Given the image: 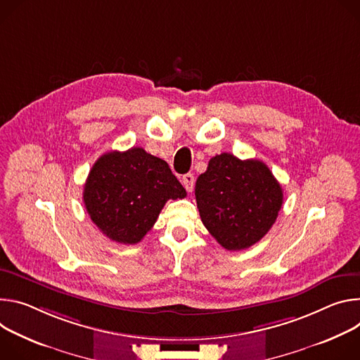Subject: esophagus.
Masks as SVG:
<instances>
[{
	"label": "esophagus",
	"mask_w": 360,
	"mask_h": 360,
	"mask_svg": "<svg viewBox=\"0 0 360 360\" xmlns=\"http://www.w3.org/2000/svg\"><path fill=\"white\" fill-rule=\"evenodd\" d=\"M181 183H183V186L186 187V190H187L188 193H191V191H193V187H194V176H193L191 173L184 174V176L181 177Z\"/></svg>",
	"instance_id": "esophagus-1"
}]
</instances>
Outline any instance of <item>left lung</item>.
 <instances>
[{
	"instance_id": "1",
	"label": "left lung",
	"mask_w": 360,
	"mask_h": 360,
	"mask_svg": "<svg viewBox=\"0 0 360 360\" xmlns=\"http://www.w3.org/2000/svg\"><path fill=\"white\" fill-rule=\"evenodd\" d=\"M194 194L203 224L227 250L257 243L283 205L282 186L263 162L240 160L230 153L210 158Z\"/></svg>"
}]
</instances>
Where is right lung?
Wrapping results in <instances>:
<instances>
[{
    "label": "right lung",
    "instance_id": "right-lung-1",
    "mask_svg": "<svg viewBox=\"0 0 360 360\" xmlns=\"http://www.w3.org/2000/svg\"><path fill=\"white\" fill-rule=\"evenodd\" d=\"M186 190L165 160L141 147L110 151L94 163L83 198L93 223L112 242L136 245L154 226L167 200Z\"/></svg>",
    "mask_w": 360,
    "mask_h": 360
}]
</instances>
